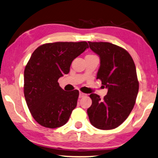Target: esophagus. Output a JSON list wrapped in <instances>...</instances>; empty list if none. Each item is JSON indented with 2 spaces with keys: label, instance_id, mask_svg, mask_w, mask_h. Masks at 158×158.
Listing matches in <instances>:
<instances>
[{
  "label": "esophagus",
  "instance_id": "1",
  "mask_svg": "<svg viewBox=\"0 0 158 158\" xmlns=\"http://www.w3.org/2000/svg\"><path fill=\"white\" fill-rule=\"evenodd\" d=\"M86 96V94H84V93L81 92H79V97L80 98H81V97H84Z\"/></svg>",
  "mask_w": 158,
  "mask_h": 158
}]
</instances>
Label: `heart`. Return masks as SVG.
<instances>
[{
    "label": "heart",
    "instance_id": "1",
    "mask_svg": "<svg viewBox=\"0 0 158 158\" xmlns=\"http://www.w3.org/2000/svg\"><path fill=\"white\" fill-rule=\"evenodd\" d=\"M87 56H91V55H90V54H89V55H87Z\"/></svg>",
    "mask_w": 158,
    "mask_h": 158
}]
</instances>
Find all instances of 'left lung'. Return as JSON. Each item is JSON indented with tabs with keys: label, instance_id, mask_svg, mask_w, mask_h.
<instances>
[{
	"label": "left lung",
	"instance_id": "8db88e82",
	"mask_svg": "<svg viewBox=\"0 0 158 158\" xmlns=\"http://www.w3.org/2000/svg\"><path fill=\"white\" fill-rule=\"evenodd\" d=\"M89 48L100 57L97 79L108 89L101 99L89 95L92 104L87 110L91 124L100 130H112L123 124L134 107L139 90L136 67L130 54L109 42L89 41Z\"/></svg>",
	"mask_w": 158,
	"mask_h": 158
}]
</instances>
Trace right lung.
Here are the masks:
<instances>
[{
  "mask_svg": "<svg viewBox=\"0 0 158 158\" xmlns=\"http://www.w3.org/2000/svg\"><path fill=\"white\" fill-rule=\"evenodd\" d=\"M87 48L86 41L44 44L28 60L24 70V96L32 117L41 126L56 128L68 122L79 92L62 89L58 79L69 72L73 60Z\"/></svg>",
  "mask_w": 158,
  "mask_h": 158,
  "instance_id": "right-lung-1",
  "label": "right lung"
}]
</instances>
